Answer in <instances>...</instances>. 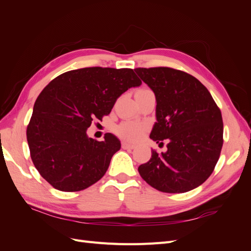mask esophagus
<instances>
[{
	"mask_svg": "<svg viewBox=\"0 0 251 251\" xmlns=\"http://www.w3.org/2000/svg\"><path fill=\"white\" fill-rule=\"evenodd\" d=\"M121 148H123L124 150H133L135 147L133 146V144H130V143L124 141L123 143H121Z\"/></svg>",
	"mask_w": 251,
	"mask_h": 251,
	"instance_id": "esophagus-1",
	"label": "esophagus"
}]
</instances>
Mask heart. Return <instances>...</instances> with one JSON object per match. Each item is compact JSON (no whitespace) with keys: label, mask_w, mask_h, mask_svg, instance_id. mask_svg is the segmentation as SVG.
<instances>
[{"label":"heart","mask_w":251,"mask_h":251,"mask_svg":"<svg viewBox=\"0 0 251 251\" xmlns=\"http://www.w3.org/2000/svg\"><path fill=\"white\" fill-rule=\"evenodd\" d=\"M151 91L150 89L143 88L138 90L137 92H148ZM116 133L118 134L119 137H121L127 141H137L141 138V136L144 133V126L138 124L131 123V121H125V123L120 124L116 127Z\"/></svg>","instance_id":"heart-1"}]
</instances>
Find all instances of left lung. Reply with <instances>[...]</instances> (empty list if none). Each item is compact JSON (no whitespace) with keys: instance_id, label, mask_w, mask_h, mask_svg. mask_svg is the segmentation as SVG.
<instances>
[{"instance_id":"obj_1","label":"left lung","mask_w":251,"mask_h":251,"mask_svg":"<svg viewBox=\"0 0 251 251\" xmlns=\"http://www.w3.org/2000/svg\"><path fill=\"white\" fill-rule=\"evenodd\" d=\"M135 71L156 96L157 123L150 137L160 144L168 141L165 153L151 150L150 161L139 165L140 176L163 193L192 191L208 179L221 154V111L191 74L169 67Z\"/></svg>"}]
</instances>
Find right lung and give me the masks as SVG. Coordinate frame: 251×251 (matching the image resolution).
<instances>
[{"mask_svg": "<svg viewBox=\"0 0 251 251\" xmlns=\"http://www.w3.org/2000/svg\"><path fill=\"white\" fill-rule=\"evenodd\" d=\"M141 85L133 69L89 67L58 75L37 96L27 126L32 162L62 192H79L100 180L120 141L87 136L94 119L109 115L117 98Z\"/></svg>", "mask_w": 251, "mask_h": 251, "instance_id": "1", "label": "right lung"}]
</instances>
